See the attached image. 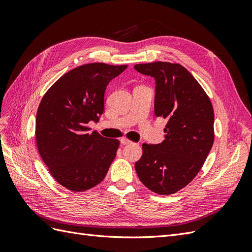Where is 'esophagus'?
<instances>
[{"instance_id": "34e87169", "label": "esophagus", "mask_w": 252, "mask_h": 252, "mask_svg": "<svg viewBox=\"0 0 252 252\" xmlns=\"http://www.w3.org/2000/svg\"><path fill=\"white\" fill-rule=\"evenodd\" d=\"M121 144L122 145H129V144H131L132 142L130 141V140H128V139H126V138H123V139H121Z\"/></svg>"}]
</instances>
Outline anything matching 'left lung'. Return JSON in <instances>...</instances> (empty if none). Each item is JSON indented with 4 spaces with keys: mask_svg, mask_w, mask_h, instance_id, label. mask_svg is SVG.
<instances>
[{
    "mask_svg": "<svg viewBox=\"0 0 252 252\" xmlns=\"http://www.w3.org/2000/svg\"><path fill=\"white\" fill-rule=\"evenodd\" d=\"M134 69L155 79V113L167 120L165 140L142 145L143 156L135 170L151 191L172 194L194 179L212 147V105L192 74L180 64H136Z\"/></svg>",
    "mask_w": 252,
    "mask_h": 252,
    "instance_id": "8db88e82",
    "label": "left lung"
}]
</instances>
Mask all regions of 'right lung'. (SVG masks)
Returning a JSON list of instances; mask_svg holds the SVG:
<instances>
[{"instance_id":"right-lung-1","label":"right lung","mask_w":252,"mask_h":252,"mask_svg":"<svg viewBox=\"0 0 252 252\" xmlns=\"http://www.w3.org/2000/svg\"><path fill=\"white\" fill-rule=\"evenodd\" d=\"M127 65L91 63L61 77L43 96L36 113L40 156L56 181L71 191H85L106 177L120 142L89 133L87 124L104 112L108 83Z\"/></svg>"}]
</instances>
